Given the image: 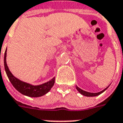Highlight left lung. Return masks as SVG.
Segmentation results:
<instances>
[{"label": "left lung", "instance_id": "left-lung-1", "mask_svg": "<svg viewBox=\"0 0 123 123\" xmlns=\"http://www.w3.org/2000/svg\"><path fill=\"white\" fill-rule=\"evenodd\" d=\"M108 87H109V86H108L107 88H105V89L103 90V91H101L99 92L92 93V92H87V91H83L82 89H80L79 87H78L77 86H76V88H77V89L78 90V91H79L80 93L82 94V95L86 96H89V97H90V96H96L99 95V94H101L102 92H103L105 91V90L107 89Z\"/></svg>", "mask_w": 123, "mask_h": 123}]
</instances>
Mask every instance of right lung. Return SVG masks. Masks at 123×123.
<instances>
[{"mask_svg":"<svg viewBox=\"0 0 123 123\" xmlns=\"http://www.w3.org/2000/svg\"><path fill=\"white\" fill-rule=\"evenodd\" d=\"M6 52L7 49L5 51L4 60L5 71L6 72L7 76L8 77L9 80H10L11 83L18 91L20 92L22 94L30 97H39L44 95L51 89V88L53 87L55 83V78H53L51 80L39 86H32L25 82H22L16 79V77H14L12 73H11L7 66Z\"/></svg>","mask_w":123,"mask_h":123,"instance_id":"obj_1","label":"right lung"}]
</instances>
